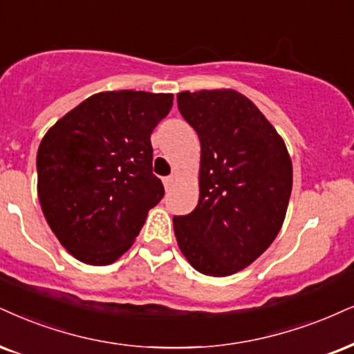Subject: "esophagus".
<instances>
[{"label": "esophagus", "mask_w": 354, "mask_h": 354, "mask_svg": "<svg viewBox=\"0 0 354 354\" xmlns=\"http://www.w3.org/2000/svg\"><path fill=\"white\" fill-rule=\"evenodd\" d=\"M162 182H164L165 190H170V189H172V187H174V184H176V177H174V176L164 177V178H162Z\"/></svg>", "instance_id": "obj_1"}]
</instances>
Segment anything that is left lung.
<instances>
[{"label": "left lung", "mask_w": 354, "mask_h": 354, "mask_svg": "<svg viewBox=\"0 0 354 354\" xmlns=\"http://www.w3.org/2000/svg\"><path fill=\"white\" fill-rule=\"evenodd\" d=\"M177 106L197 131L202 154L198 203L174 216V233L198 272L231 276L263 254L281 230L292 192L289 152L238 91H182Z\"/></svg>", "instance_id": "1"}]
</instances>
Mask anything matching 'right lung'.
Here are the masks:
<instances>
[{
  "mask_svg": "<svg viewBox=\"0 0 354 354\" xmlns=\"http://www.w3.org/2000/svg\"><path fill=\"white\" fill-rule=\"evenodd\" d=\"M174 95L102 91L47 131L37 151V194L60 244L85 264L106 266L129 250L164 197L152 174L151 133Z\"/></svg>",
  "mask_w": 354,
  "mask_h": 354,
  "instance_id": "obj_1",
  "label": "right lung"
}]
</instances>
